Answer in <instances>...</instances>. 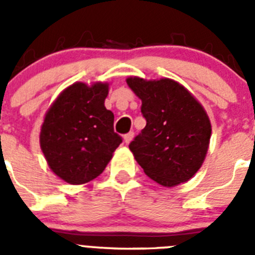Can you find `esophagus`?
<instances>
[{
	"mask_svg": "<svg viewBox=\"0 0 255 255\" xmlns=\"http://www.w3.org/2000/svg\"><path fill=\"white\" fill-rule=\"evenodd\" d=\"M132 138H134V132L130 131V132H128V134L124 135V141H125L126 144H129L130 141L132 140Z\"/></svg>",
	"mask_w": 255,
	"mask_h": 255,
	"instance_id": "34e87169",
	"label": "esophagus"
}]
</instances>
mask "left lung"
Masks as SVG:
<instances>
[{"instance_id": "left-lung-1", "label": "left lung", "mask_w": 255, "mask_h": 255, "mask_svg": "<svg viewBox=\"0 0 255 255\" xmlns=\"http://www.w3.org/2000/svg\"><path fill=\"white\" fill-rule=\"evenodd\" d=\"M126 83L141 100L147 125L129 144L145 175L159 185H179L202 167L212 128L208 115L194 96L172 79Z\"/></svg>"}]
</instances>
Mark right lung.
Listing matches in <instances>:
<instances>
[{
  "mask_svg": "<svg viewBox=\"0 0 255 255\" xmlns=\"http://www.w3.org/2000/svg\"><path fill=\"white\" fill-rule=\"evenodd\" d=\"M107 83H74L48 108L39 143L49 168L80 185L100 176L123 139L114 131V114L105 107Z\"/></svg>",
  "mask_w": 255,
  "mask_h": 255,
  "instance_id": "add662e5",
  "label": "right lung"
}]
</instances>
